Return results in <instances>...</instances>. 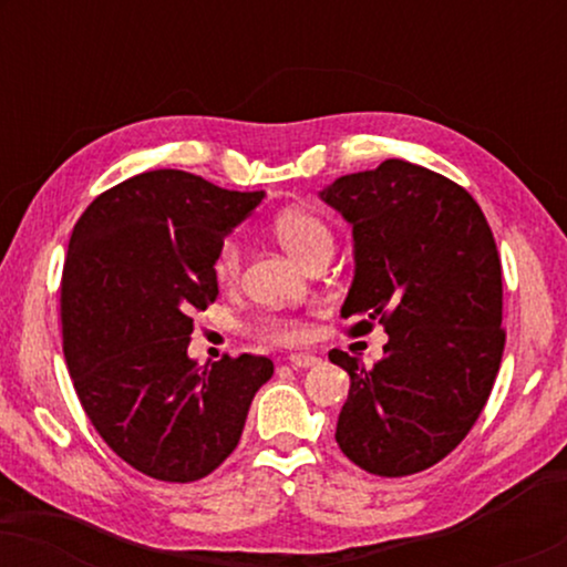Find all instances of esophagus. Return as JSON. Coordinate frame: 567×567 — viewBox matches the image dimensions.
<instances>
[{
    "instance_id": "1",
    "label": "esophagus",
    "mask_w": 567,
    "mask_h": 567,
    "mask_svg": "<svg viewBox=\"0 0 567 567\" xmlns=\"http://www.w3.org/2000/svg\"><path fill=\"white\" fill-rule=\"evenodd\" d=\"M289 363L293 369H309V367H317L320 359H317L315 353H291L289 355Z\"/></svg>"
}]
</instances>
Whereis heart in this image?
I'll return each mask as SVG.
<instances>
[{"label": "heart", "mask_w": 567, "mask_h": 567, "mask_svg": "<svg viewBox=\"0 0 567 567\" xmlns=\"http://www.w3.org/2000/svg\"><path fill=\"white\" fill-rule=\"evenodd\" d=\"M276 237L278 243L286 247V252L291 258H297L301 266L309 255H315L317 250H324V247H332V231L328 224H324L320 216L312 212H305V208H289L278 216L276 224ZM239 262H243V247L235 237L224 239V245L219 247L214 258V276L219 284H231L237 281L239 276ZM268 332L276 338L291 340L297 338L299 332L291 324H281V322H270Z\"/></svg>", "instance_id": "obj_1"}]
</instances>
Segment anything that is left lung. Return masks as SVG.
I'll list each match as a JSON object with an SVG mask.
<instances>
[{
    "instance_id": "1",
    "label": "left lung",
    "mask_w": 567,
    "mask_h": 567,
    "mask_svg": "<svg viewBox=\"0 0 567 567\" xmlns=\"http://www.w3.org/2000/svg\"><path fill=\"white\" fill-rule=\"evenodd\" d=\"M320 198L353 227L340 317L355 320V336L377 320L390 336L371 369L330 351L351 377L336 441L371 475H413L467 436L498 374L506 336L493 231L467 190L405 159L338 177Z\"/></svg>"
}]
</instances>
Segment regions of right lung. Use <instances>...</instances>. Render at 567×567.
Wrapping results in <instances>:
<instances>
[{
	"instance_id": "1",
	"label": "right lung",
	"mask_w": 567,
	"mask_h": 567,
	"mask_svg": "<svg viewBox=\"0 0 567 567\" xmlns=\"http://www.w3.org/2000/svg\"><path fill=\"white\" fill-rule=\"evenodd\" d=\"M262 190L152 169L105 190L74 224L61 281L64 355L107 446L165 483H193L235 452L274 361L243 353L198 367L193 312L214 305V258Z\"/></svg>"
}]
</instances>
